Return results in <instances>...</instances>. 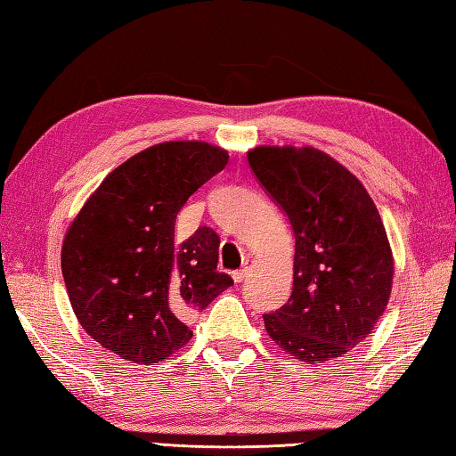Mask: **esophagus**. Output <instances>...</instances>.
Instances as JSON below:
<instances>
[{
	"label": "esophagus",
	"instance_id": "34e87169",
	"mask_svg": "<svg viewBox=\"0 0 456 456\" xmlns=\"http://www.w3.org/2000/svg\"><path fill=\"white\" fill-rule=\"evenodd\" d=\"M251 271H253V261H245V265H243V269H239V271H235L233 273V281L235 282H243L248 274H251Z\"/></svg>",
	"mask_w": 456,
	"mask_h": 456
}]
</instances>
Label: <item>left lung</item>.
I'll list each match as a JSON object with an SVG mask.
<instances>
[{
  "label": "left lung",
  "instance_id": "1",
  "mask_svg": "<svg viewBox=\"0 0 456 456\" xmlns=\"http://www.w3.org/2000/svg\"><path fill=\"white\" fill-rule=\"evenodd\" d=\"M247 159L294 235L292 294L263 316L266 332L300 362L340 358L371 334L394 284V255L376 203L322 150L256 146Z\"/></svg>",
  "mask_w": 456,
  "mask_h": 456
}]
</instances>
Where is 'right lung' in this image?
<instances>
[{
  "mask_svg": "<svg viewBox=\"0 0 456 456\" xmlns=\"http://www.w3.org/2000/svg\"><path fill=\"white\" fill-rule=\"evenodd\" d=\"M229 162L198 140L162 142L104 177L62 240L61 269L85 332L118 358L154 365L193 332L203 310L233 279L217 273L219 237L200 227L177 243L175 217L190 195Z\"/></svg>",
  "mask_w": 456,
  "mask_h": 456,
  "instance_id": "obj_1",
  "label": "right lung"
}]
</instances>
